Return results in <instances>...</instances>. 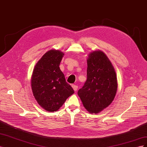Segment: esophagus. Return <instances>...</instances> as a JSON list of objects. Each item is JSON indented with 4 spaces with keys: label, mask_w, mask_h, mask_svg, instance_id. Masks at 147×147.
<instances>
[{
    "label": "esophagus",
    "mask_w": 147,
    "mask_h": 147,
    "mask_svg": "<svg viewBox=\"0 0 147 147\" xmlns=\"http://www.w3.org/2000/svg\"><path fill=\"white\" fill-rule=\"evenodd\" d=\"M72 87L73 88L74 90L75 91H77V89H78V86H77V85H75V84H72Z\"/></svg>",
    "instance_id": "34e87169"
}]
</instances>
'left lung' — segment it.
I'll use <instances>...</instances> for the list:
<instances>
[{
	"instance_id": "obj_1",
	"label": "left lung",
	"mask_w": 147,
	"mask_h": 147,
	"mask_svg": "<svg viewBox=\"0 0 147 147\" xmlns=\"http://www.w3.org/2000/svg\"><path fill=\"white\" fill-rule=\"evenodd\" d=\"M87 80L78 91L84 107L97 114L108 107L116 95L117 78L112 64L99 50L89 53L87 58Z\"/></svg>"
}]
</instances>
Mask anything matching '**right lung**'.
Masks as SVG:
<instances>
[{"mask_svg": "<svg viewBox=\"0 0 147 147\" xmlns=\"http://www.w3.org/2000/svg\"><path fill=\"white\" fill-rule=\"evenodd\" d=\"M64 53L51 49L35 64L31 77L33 95L40 106L47 112H56L74 91L66 82L59 64Z\"/></svg>", "mask_w": 147, "mask_h": 147, "instance_id": "obj_1", "label": "right lung"}]
</instances>
